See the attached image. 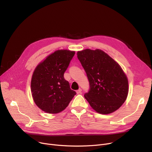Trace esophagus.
Returning <instances> with one entry per match:
<instances>
[{"mask_svg": "<svg viewBox=\"0 0 152 152\" xmlns=\"http://www.w3.org/2000/svg\"><path fill=\"white\" fill-rule=\"evenodd\" d=\"M81 91H82V89H79L78 90L76 91V93H77V94H81Z\"/></svg>", "mask_w": 152, "mask_h": 152, "instance_id": "esophagus-1", "label": "esophagus"}]
</instances>
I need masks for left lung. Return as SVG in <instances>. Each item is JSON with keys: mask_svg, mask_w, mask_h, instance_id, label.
<instances>
[{"mask_svg": "<svg viewBox=\"0 0 152 152\" xmlns=\"http://www.w3.org/2000/svg\"><path fill=\"white\" fill-rule=\"evenodd\" d=\"M77 58L88 77L84 97L97 113L107 115L121 107L129 91L127 77L119 64L100 49L78 51Z\"/></svg>", "mask_w": 152, "mask_h": 152, "instance_id": "left-lung-1", "label": "left lung"}]
</instances>
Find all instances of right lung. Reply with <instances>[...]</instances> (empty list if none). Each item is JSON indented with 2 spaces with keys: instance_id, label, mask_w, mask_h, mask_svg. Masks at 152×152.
Masks as SVG:
<instances>
[{
  "instance_id": "obj_1",
  "label": "right lung",
  "mask_w": 152,
  "mask_h": 152,
  "mask_svg": "<svg viewBox=\"0 0 152 152\" xmlns=\"http://www.w3.org/2000/svg\"><path fill=\"white\" fill-rule=\"evenodd\" d=\"M75 54V51L69 50H56L40 63L33 72L32 96L36 105L47 113L61 112L76 94L64 78V73Z\"/></svg>"
}]
</instances>
